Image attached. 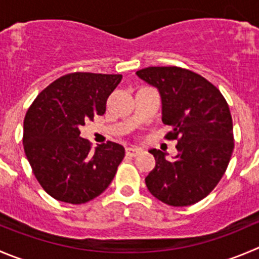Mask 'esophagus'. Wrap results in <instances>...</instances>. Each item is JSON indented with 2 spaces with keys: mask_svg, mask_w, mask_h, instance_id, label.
Masks as SVG:
<instances>
[{
  "mask_svg": "<svg viewBox=\"0 0 259 259\" xmlns=\"http://www.w3.org/2000/svg\"><path fill=\"white\" fill-rule=\"evenodd\" d=\"M140 152H141V150L137 149V147H127L125 149V155H128V156H137Z\"/></svg>",
  "mask_w": 259,
  "mask_h": 259,
  "instance_id": "1",
  "label": "esophagus"
}]
</instances>
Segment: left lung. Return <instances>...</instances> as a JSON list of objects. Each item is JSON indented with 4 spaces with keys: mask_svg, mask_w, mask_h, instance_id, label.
<instances>
[{
    "mask_svg": "<svg viewBox=\"0 0 259 259\" xmlns=\"http://www.w3.org/2000/svg\"><path fill=\"white\" fill-rule=\"evenodd\" d=\"M137 76L159 89L166 140H177L178 154L151 149L156 165L145 178L159 201L182 207L205 198L225 174L234 150L233 119L225 98L213 83L187 68L147 67Z\"/></svg>",
    "mask_w": 259,
    "mask_h": 259,
    "instance_id": "8db88e82",
    "label": "left lung"
}]
</instances>
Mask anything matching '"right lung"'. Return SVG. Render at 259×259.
I'll list each match as a JSON object with an SVG mask.
<instances>
[{
  "mask_svg": "<svg viewBox=\"0 0 259 259\" xmlns=\"http://www.w3.org/2000/svg\"><path fill=\"white\" fill-rule=\"evenodd\" d=\"M122 75L72 72L47 86L24 118V151L36 181L54 199L81 205L102 194L124 157L108 141L91 149L80 125L105 113Z\"/></svg>",
  "mask_w": 259,
  "mask_h": 259,
  "instance_id": "obj_1",
  "label": "right lung"
}]
</instances>
